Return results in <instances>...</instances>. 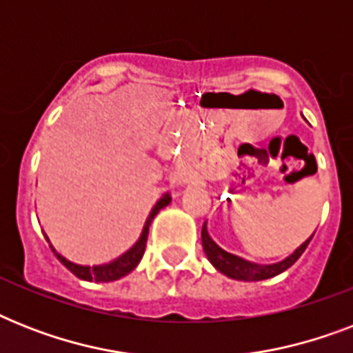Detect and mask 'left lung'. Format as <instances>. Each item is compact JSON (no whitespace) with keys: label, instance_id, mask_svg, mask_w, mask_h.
I'll use <instances>...</instances> for the list:
<instances>
[{"label":"left lung","instance_id":"obj_1","mask_svg":"<svg viewBox=\"0 0 353 353\" xmlns=\"http://www.w3.org/2000/svg\"><path fill=\"white\" fill-rule=\"evenodd\" d=\"M313 234H315V232H313ZM313 234L310 236L301 247H296L290 256H285L284 260H280V262L274 263H256L251 262V260H245V258L236 256L232 252H227L225 249H221V247L210 238L209 229H207V221H205L203 229H201V243H203V251L205 254H207V258H209V262L212 263L220 273H223L225 276L234 280L256 282V280L273 279L276 274L284 273L285 269H290L291 265L302 256V252L306 251V247L310 245Z\"/></svg>","mask_w":353,"mask_h":353}]
</instances>
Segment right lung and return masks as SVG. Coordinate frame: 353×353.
<instances>
[{"instance_id": "right-lung-1", "label": "right lung", "mask_w": 353, "mask_h": 353, "mask_svg": "<svg viewBox=\"0 0 353 353\" xmlns=\"http://www.w3.org/2000/svg\"><path fill=\"white\" fill-rule=\"evenodd\" d=\"M172 198L170 194H165L163 198L155 203V207L150 212L148 220L144 223L143 232L139 236V240L133 243L126 252H122L121 256L113 258L110 262L106 263H97V265H82V263H74L71 260H68L65 256H62L60 252H57V249L51 245V251L54 252V256L60 260V262L65 265V268L74 274V276H79L80 280H88V282H113V280H119L122 276H126L133 271V269L137 268L139 262H141V258L144 254V249H146V240H148V231L150 225H152V221L157 216L161 209H165L166 205L170 203Z\"/></svg>"}]
</instances>
